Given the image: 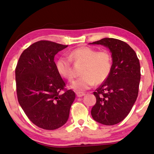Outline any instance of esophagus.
Listing matches in <instances>:
<instances>
[{
    "label": "esophagus",
    "mask_w": 154,
    "mask_h": 154,
    "mask_svg": "<svg viewBox=\"0 0 154 154\" xmlns=\"http://www.w3.org/2000/svg\"><path fill=\"white\" fill-rule=\"evenodd\" d=\"M76 95L78 97H82V96L85 95V93H82V92H77Z\"/></svg>",
    "instance_id": "obj_1"
}]
</instances>
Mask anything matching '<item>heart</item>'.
I'll use <instances>...</instances> for the list:
<instances>
[{"label": "heart", "mask_w": 154, "mask_h": 154, "mask_svg": "<svg viewBox=\"0 0 154 154\" xmlns=\"http://www.w3.org/2000/svg\"><path fill=\"white\" fill-rule=\"evenodd\" d=\"M70 57L76 63L84 64L82 70L83 76L72 82L71 88L77 92L91 88L95 83L104 82L111 72L113 61L107 50H99L90 47L83 46L73 50ZM56 69L61 77L72 80L75 72L70 59L61 57L56 61Z\"/></svg>", "instance_id": "obj_1"}]
</instances>
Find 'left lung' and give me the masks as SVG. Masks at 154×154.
<instances>
[{
    "label": "left lung",
    "mask_w": 154,
    "mask_h": 154,
    "mask_svg": "<svg viewBox=\"0 0 154 154\" xmlns=\"http://www.w3.org/2000/svg\"><path fill=\"white\" fill-rule=\"evenodd\" d=\"M90 44L109 48L113 60L109 76L93 93L96 103L91 116L102 125H116L128 116L137 97L141 75L139 59L127 43L116 38H104Z\"/></svg>",
    "instance_id": "left-lung-1"
}]
</instances>
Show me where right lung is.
Listing matches in <instances>:
<instances>
[{"label":"right lung","mask_w":154,"mask_h":154,"mask_svg":"<svg viewBox=\"0 0 154 154\" xmlns=\"http://www.w3.org/2000/svg\"><path fill=\"white\" fill-rule=\"evenodd\" d=\"M67 47L37 41L22 52L16 67L18 103L29 120L43 129L54 130L65 125L75 99V92L65 88L54 61L56 54Z\"/></svg>","instance_id":"obj_1"}]
</instances>
